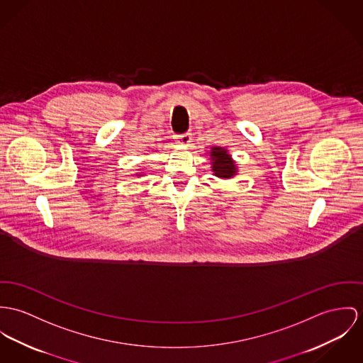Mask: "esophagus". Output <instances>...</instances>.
<instances>
[{
	"label": "esophagus",
	"instance_id": "34e87169",
	"mask_svg": "<svg viewBox=\"0 0 363 363\" xmlns=\"http://www.w3.org/2000/svg\"><path fill=\"white\" fill-rule=\"evenodd\" d=\"M178 142L182 145H189L192 142V133H185L178 137Z\"/></svg>",
	"mask_w": 363,
	"mask_h": 363
}]
</instances>
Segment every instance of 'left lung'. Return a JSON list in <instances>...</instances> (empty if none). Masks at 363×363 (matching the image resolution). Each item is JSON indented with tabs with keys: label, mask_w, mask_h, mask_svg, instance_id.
<instances>
[{
	"label": "left lung",
	"mask_w": 363,
	"mask_h": 363,
	"mask_svg": "<svg viewBox=\"0 0 363 363\" xmlns=\"http://www.w3.org/2000/svg\"><path fill=\"white\" fill-rule=\"evenodd\" d=\"M210 157H211V168H213V172L216 177L232 178L236 175L238 167L226 149L218 147V146L211 147Z\"/></svg>",
	"instance_id": "1"
}]
</instances>
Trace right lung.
<instances>
[{
	"label": "right lung",
	"mask_w": 363,
	"mask_h": 363,
	"mask_svg": "<svg viewBox=\"0 0 363 363\" xmlns=\"http://www.w3.org/2000/svg\"><path fill=\"white\" fill-rule=\"evenodd\" d=\"M138 175H140V174H138Z\"/></svg>",
	"instance_id": "add662e5"
}]
</instances>
